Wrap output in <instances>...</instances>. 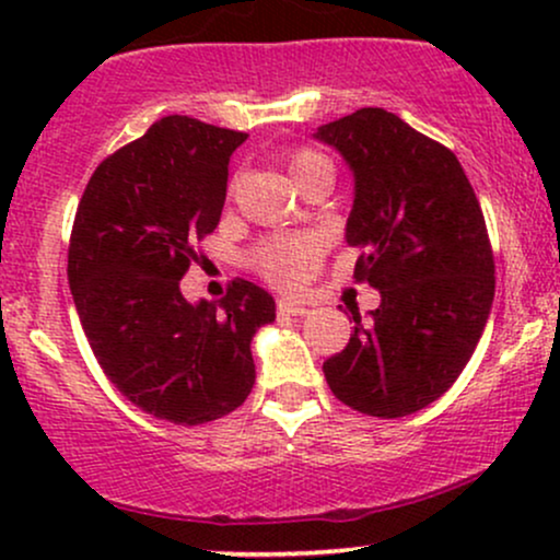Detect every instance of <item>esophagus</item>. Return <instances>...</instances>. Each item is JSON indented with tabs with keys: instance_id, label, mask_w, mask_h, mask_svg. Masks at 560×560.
I'll list each match as a JSON object with an SVG mask.
<instances>
[{
	"instance_id": "obj_1",
	"label": "esophagus",
	"mask_w": 560,
	"mask_h": 560,
	"mask_svg": "<svg viewBox=\"0 0 560 560\" xmlns=\"http://www.w3.org/2000/svg\"><path fill=\"white\" fill-rule=\"evenodd\" d=\"M276 311H279L281 316H305V313H311V305L300 300H279Z\"/></svg>"
}]
</instances>
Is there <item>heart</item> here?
Listing matches in <instances>:
<instances>
[{
    "label": "heart",
    "instance_id": "b5f03b06",
    "mask_svg": "<svg viewBox=\"0 0 560 560\" xmlns=\"http://www.w3.org/2000/svg\"><path fill=\"white\" fill-rule=\"evenodd\" d=\"M320 171H331V163L313 150H298L289 158V173L294 184L316 176ZM320 258H324V242L318 236H284L271 240L258 249V268L276 287H300L311 279Z\"/></svg>",
    "mask_w": 560,
    "mask_h": 560
}]
</instances>
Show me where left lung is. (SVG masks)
Here are the masks:
<instances>
[{
	"mask_svg": "<svg viewBox=\"0 0 560 560\" xmlns=\"http://www.w3.org/2000/svg\"><path fill=\"white\" fill-rule=\"evenodd\" d=\"M355 178L345 240L382 302L324 363L337 400L378 419L427 408L474 355L494 298L479 199L458 158L395 113L363 107L313 133Z\"/></svg>",
	"mask_w": 560,
	"mask_h": 560,
	"instance_id": "obj_1",
	"label": "left lung"
}]
</instances>
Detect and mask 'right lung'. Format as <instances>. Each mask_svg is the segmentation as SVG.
<instances>
[{"mask_svg": "<svg viewBox=\"0 0 560 560\" xmlns=\"http://www.w3.org/2000/svg\"><path fill=\"white\" fill-rule=\"evenodd\" d=\"M247 133L168 115L100 163L75 210L68 281L105 376L144 413L197 427L223 419L255 384V331L276 302L231 281L218 302H189L195 242L221 221L229 158Z\"/></svg>", "mask_w": 560, "mask_h": 560, "instance_id": "right-lung-1", "label": "right lung"}]
</instances>
